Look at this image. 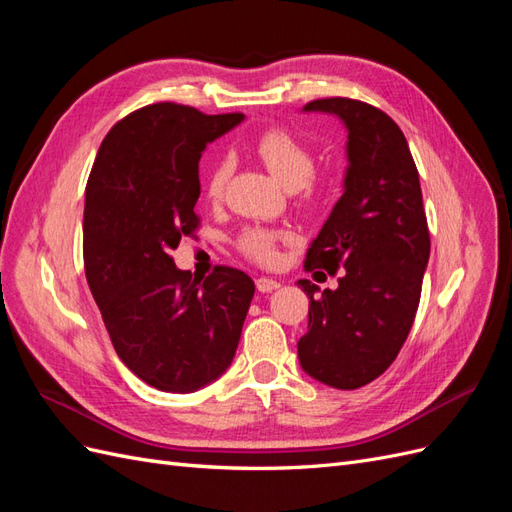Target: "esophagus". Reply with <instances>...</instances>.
<instances>
[{"instance_id": "34e87169", "label": "esophagus", "mask_w": 512, "mask_h": 512, "mask_svg": "<svg viewBox=\"0 0 512 512\" xmlns=\"http://www.w3.org/2000/svg\"><path fill=\"white\" fill-rule=\"evenodd\" d=\"M256 288H258V292H271V290L280 288V282L271 280V277H258V280H256Z\"/></svg>"}]
</instances>
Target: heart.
<instances>
[{
  "label": "heart",
  "mask_w": 512,
  "mask_h": 512,
  "mask_svg": "<svg viewBox=\"0 0 512 512\" xmlns=\"http://www.w3.org/2000/svg\"><path fill=\"white\" fill-rule=\"evenodd\" d=\"M254 151L288 190L301 188L307 203H316L320 198L322 185L314 179L316 156L301 138L284 128H269L254 138ZM232 170H235V162H232L230 156H220L211 164L205 190L207 198L213 200V203L224 198ZM292 241L294 237L288 230L247 226L239 235L237 245L243 256L258 262V265H273L280 258V245Z\"/></svg>",
  "instance_id": "b5f03b06"
}]
</instances>
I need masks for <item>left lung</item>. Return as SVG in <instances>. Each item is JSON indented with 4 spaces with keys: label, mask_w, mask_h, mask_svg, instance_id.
<instances>
[{
    "label": "left lung",
    "mask_w": 512,
    "mask_h": 512,
    "mask_svg": "<svg viewBox=\"0 0 512 512\" xmlns=\"http://www.w3.org/2000/svg\"><path fill=\"white\" fill-rule=\"evenodd\" d=\"M305 111L346 123L350 164L305 256V271H339V286L318 294L297 282L309 299L299 361L318 382L352 391L391 367L412 329L431 250L427 215L408 141L389 115L352 98L312 100Z\"/></svg>",
    "instance_id": "left-lung-1"
}]
</instances>
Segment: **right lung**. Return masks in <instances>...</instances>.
I'll use <instances>...</instances> for the list:
<instances>
[{
  "mask_svg": "<svg viewBox=\"0 0 512 512\" xmlns=\"http://www.w3.org/2000/svg\"><path fill=\"white\" fill-rule=\"evenodd\" d=\"M239 121L243 113L143 106L104 136L87 179L89 290L119 359L158 391L192 393L222 376L254 297L239 269L218 265L198 280L170 256L200 226V156Z\"/></svg>",
  "mask_w": 512,
  "mask_h": 512,
  "instance_id": "right-lung-1",
  "label": "right lung"
}]
</instances>
